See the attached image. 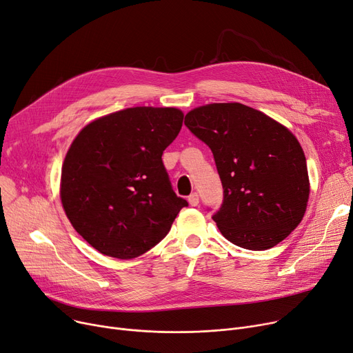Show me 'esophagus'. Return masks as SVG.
<instances>
[{"instance_id": "34e87169", "label": "esophagus", "mask_w": 353, "mask_h": 353, "mask_svg": "<svg viewBox=\"0 0 353 353\" xmlns=\"http://www.w3.org/2000/svg\"><path fill=\"white\" fill-rule=\"evenodd\" d=\"M188 200L190 203V206H197L199 205V194L197 193H192Z\"/></svg>"}]
</instances>
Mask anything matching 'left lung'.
I'll return each mask as SVG.
<instances>
[{
	"label": "left lung",
	"mask_w": 353,
	"mask_h": 353,
	"mask_svg": "<svg viewBox=\"0 0 353 353\" xmlns=\"http://www.w3.org/2000/svg\"><path fill=\"white\" fill-rule=\"evenodd\" d=\"M184 124L213 153L223 203L212 219L229 242L265 250L298 228L309 177L302 147L285 125L240 103L201 105Z\"/></svg>",
	"instance_id": "8db88e82"
}]
</instances>
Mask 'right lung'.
Returning a JSON list of instances; mask_svg holds the SVG:
<instances>
[{
    "mask_svg": "<svg viewBox=\"0 0 353 353\" xmlns=\"http://www.w3.org/2000/svg\"><path fill=\"white\" fill-rule=\"evenodd\" d=\"M173 107H133L85 125L61 170V201L72 228L96 250L133 259L169 233L179 197L161 156L179 134Z\"/></svg>",
    "mask_w": 353,
    "mask_h": 353,
    "instance_id": "right-lung-1",
    "label": "right lung"
}]
</instances>
